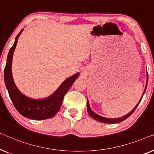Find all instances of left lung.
Here are the masks:
<instances>
[{
    "mask_svg": "<svg viewBox=\"0 0 154 154\" xmlns=\"http://www.w3.org/2000/svg\"><path fill=\"white\" fill-rule=\"evenodd\" d=\"M146 81H148V73H147V79H146ZM146 86H147V84L146 85V88H145V90H144V93H143V95H144V92H145V91H146ZM142 97H143V96H142ZM142 98H141V100H140V102H139L138 104H137V106H136L135 107H134L133 110L130 111V112L129 113H128L127 115L124 116L123 117L120 118V119H107V118H104V117L101 116H99L98 114H97V113H94V111H92V109H90V105H89V102H88H88H87V109H88V112L89 113L90 116L92 118V119H94V120H96V121H97L102 122V123H120V122L125 121V119H127L128 117L130 116H131V115L132 114V113H133L134 111H135V109H137V107L138 105L140 104L141 100H142Z\"/></svg>",
    "mask_w": 154,
    "mask_h": 154,
    "instance_id": "8db88e82",
    "label": "left lung"
}]
</instances>
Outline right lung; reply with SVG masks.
I'll use <instances>...</instances> for the list:
<instances>
[{
    "instance_id": "1",
    "label": "right lung",
    "mask_w": 154,
    "mask_h": 154,
    "mask_svg": "<svg viewBox=\"0 0 154 154\" xmlns=\"http://www.w3.org/2000/svg\"><path fill=\"white\" fill-rule=\"evenodd\" d=\"M22 30L17 35L14 45L10 48L8 53L7 63L4 69V81L5 86L14 107L21 115L33 120L50 119L60 109L64 95L70 89L79 74L77 73L66 79L54 94L44 100H33L21 93L13 81L11 67L13 52L17 43L18 38Z\"/></svg>"
}]
</instances>
